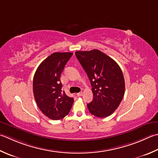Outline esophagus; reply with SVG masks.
I'll return each instance as SVG.
<instances>
[{"label":"esophagus","mask_w":158,"mask_h":158,"mask_svg":"<svg viewBox=\"0 0 158 158\" xmlns=\"http://www.w3.org/2000/svg\"><path fill=\"white\" fill-rule=\"evenodd\" d=\"M77 95L78 96V97H81V96L83 95V92H79V93H77Z\"/></svg>","instance_id":"34e87169"}]
</instances>
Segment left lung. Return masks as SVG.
Masks as SVG:
<instances>
[{
    "label": "left lung",
    "instance_id": "left-lung-1",
    "mask_svg": "<svg viewBox=\"0 0 158 158\" xmlns=\"http://www.w3.org/2000/svg\"><path fill=\"white\" fill-rule=\"evenodd\" d=\"M75 55L90 81L93 100L87 104L92 115L105 118L114 113L125 94V79L118 64L97 49Z\"/></svg>",
    "mask_w": 158,
    "mask_h": 158
}]
</instances>
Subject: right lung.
<instances>
[{"label":"right lung","mask_w":158,"mask_h":158,"mask_svg":"<svg viewBox=\"0 0 158 158\" xmlns=\"http://www.w3.org/2000/svg\"><path fill=\"white\" fill-rule=\"evenodd\" d=\"M73 52H54L37 69L33 81V90L37 105L50 119L60 120L69 114L74 98L61 90V74Z\"/></svg>","instance_id":"obj_1"}]
</instances>
